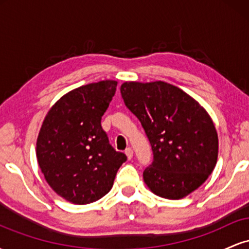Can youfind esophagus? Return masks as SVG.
Masks as SVG:
<instances>
[{
	"label": "esophagus",
	"instance_id": "obj_1",
	"mask_svg": "<svg viewBox=\"0 0 249 249\" xmlns=\"http://www.w3.org/2000/svg\"><path fill=\"white\" fill-rule=\"evenodd\" d=\"M125 154H126L127 159L130 160V159H132V157H133V150L131 147H127L126 150H125Z\"/></svg>",
	"mask_w": 249,
	"mask_h": 249
}]
</instances>
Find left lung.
Returning <instances> with one entry per match:
<instances>
[{
	"label": "left lung",
	"instance_id": "1",
	"mask_svg": "<svg viewBox=\"0 0 249 249\" xmlns=\"http://www.w3.org/2000/svg\"><path fill=\"white\" fill-rule=\"evenodd\" d=\"M125 105L145 130L153 160L145 184L157 196L181 199L201 186L215 167L218 133L196 99L168 83L125 82Z\"/></svg>",
	"mask_w": 249,
	"mask_h": 249
}]
</instances>
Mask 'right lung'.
<instances>
[{
  "label": "right lung",
  "mask_w": 249,
  "mask_h": 249,
  "mask_svg": "<svg viewBox=\"0 0 249 249\" xmlns=\"http://www.w3.org/2000/svg\"><path fill=\"white\" fill-rule=\"evenodd\" d=\"M116 88V81L77 88L57 101L43 121L37 161L50 187L72 204H90L108 193L127 159L111 146L101 125Z\"/></svg>",
  "instance_id": "obj_1"
}]
</instances>
